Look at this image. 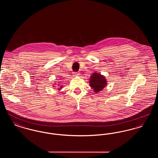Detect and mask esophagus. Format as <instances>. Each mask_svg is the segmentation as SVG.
<instances>
[{
  "mask_svg": "<svg viewBox=\"0 0 158 158\" xmlns=\"http://www.w3.org/2000/svg\"><path fill=\"white\" fill-rule=\"evenodd\" d=\"M73 75L74 76H79L80 75V73H79V72H73Z\"/></svg>",
  "mask_w": 158,
  "mask_h": 158,
  "instance_id": "1",
  "label": "esophagus"
}]
</instances>
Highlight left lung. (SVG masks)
Listing matches in <instances>:
<instances>
[{
  "mask_svg": "<svg viewBox=\"0 0 158 158\" xmlns=\"http://www.w3.org/2000/svg\"><path fill=\"white\" fill-rule=\"evenodd\" d=\"M89 81L90 87L93 88L94 92L95 93L102 91L107 85V81L105 76L98 72L93 73Z\"/></svg>",
  "mask_w": 158,
  "mask_h": 158,
  "instance_id": "8db88e82",
  "label": "left lung"
}]
</instances>
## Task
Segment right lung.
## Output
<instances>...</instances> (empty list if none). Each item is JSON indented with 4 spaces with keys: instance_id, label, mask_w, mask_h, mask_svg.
Returning <instances> with one entry per match:
<instances>
[{
    "instance_id": "right-lung-1",
    "label": "right lung",
    "mask_w": 158,
    "mask_h": 158,
    "mask_svg": "<svg viewBox=\"0 0 158 158\" xmlns=\"http://www.w3.org/2000/svg\"><path fill=\"white\" fill-rule=\"evenodd\" d=\"M54 85H56L57 83H54ZM57 85H58L57 86H59V88H58V90H61V89L63 88V85H60V83H57ZM53 87H55V85H53Z\"/></svg>"
}]
</instances>
